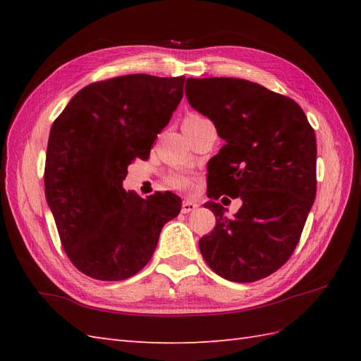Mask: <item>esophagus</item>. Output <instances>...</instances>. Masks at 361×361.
<instances>
[{
	"label": "esophagus",
	"instance_id": "34e87169",
	"mask_svg": "<svg viewBox=\"0 0 361 361\" xmlns=\"http://www.w3.org/2000/svg\"><path fill=\"white\" fill-rule=\"evenodd\" d=\"M197 209V204L190 200H185L181 204V212L183 214H189V212H194Z\"/></svg>",
	"mask_w": 361,
	"mask_h": 361
}]
</instances>
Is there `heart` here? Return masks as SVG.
<instances>
[{
	"instance_id": "obj_1",
	"label": "heart",
	"mask_w": 361,
	"mask_h": 361,
	"mask_svg": "<svg viewBox=\"0 0 361 361\" xmlns=\"http://www.w3.org/2000/svg\"><path fill=\"white\" fill-rule=\"evenodd\" d=\"M203 121H206V118H203L202 114H198V113H189L188 116L183 119V130L185 128H188V127H194V126H197V124H200V122H203ZM166 183L171 188H175V189H186V188H189V185H190V181H189V178L188 176H185V175H181V173H171V175H167L166 176Z\"/></svg>"
}]
</instances>
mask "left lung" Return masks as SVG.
Wrapping results in <instances>:
<instances>
[{
  "label": "left lung",
  "mask_w": 361,
  "mask_h": 361,
  "mask_svg": "<svg viewBox=\"0 0 361 361\" xmlns=\"http://www.w3.org/2000/svg\"><path fill=\"white\" fill-rule=\"evenodd\" d=\"M186 96L226 141L208 164L206 194L242 200L233 217L204 204L216 226L198 242L202 256L228 281L264 279L293 255L315 202V132L293 99L255 82L189 78Z\"/></svg>",
  "instance_id": "8db88e82"
}]
</instances>
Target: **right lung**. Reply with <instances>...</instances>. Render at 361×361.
I'll use <instances>...</instances> for the list:
<instances>
[{
	"label": "right lung",
	"mask_w": 361,
	"mask_h": 361,
	"mask_svg": "<svg viewBox=\"0 0 361 361\" xmlns=\"http://www.w3.org/2000/svg\"><path fill=\"white\" fill-rule=\"evenodd\" d=\"M185 75L128 74L90 83L54 121L44 194L71 264L99 281H124L149 264L161 229L180 214L169 190L126 192L127 166L147 159L183 97Z\"/></svg>",
	"instance_id": "right-lung-1"
}]
</instances>
